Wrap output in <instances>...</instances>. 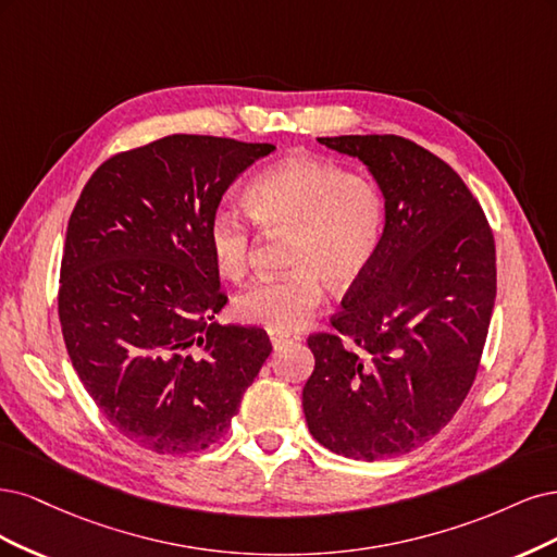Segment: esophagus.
I'll use <instances>...</instances> for the list:
<instances>
[{
    "mask_svg": "<svg viewBox=\"0 0 557 557\" xmlns=\"http://www.w3.org/2000/svg\"><path fill=\"white\" fill-rule=\"evenodd\" d=\"M296 339H300L298 335H286V333H271V343L275 349L289 345V343H296Z\"/></svg>",
    "mask_w": 557,
    "mask_h": 557,
    "instance_id": "obj_1",
    "label": "esophagus"
}]
</instances>
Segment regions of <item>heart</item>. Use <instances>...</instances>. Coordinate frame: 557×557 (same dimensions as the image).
<instances>
[{"instance_id": "heart-1", "label": "heart", "mask_w": 557, "mask_h": 557, "mask_svg": "<svg viewBox=\"0 0 557 557\" xmlns=\"http://www.w3.org/2000/svg\"><path fill=\"white\" fill-rule=\"evenodd\" d=\"M245 210L271 236H289L292 275L263 280L236 298V314L273 333L300 329L324 300V282L345 292L380 255L386 199L372 177L319 157H289L259 173L245 191ZM208 245L218 273L240 280L252 236L233 212L214 214Z\"/></svg>"}]
</instances>
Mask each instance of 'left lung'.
I'll list each match as a JSON object with an SVG mask.
<instances>
[{
	"label": "left lung",
	"instance_id": "obj_1",
	"mask_svg": "<svg viewBox=\"0 0 557 557\" xmlns=\"http://www.w3.org/2000/svg\"><path fill=\"white\" fill-rule=\"evenodd\" d=\"M363 161L386 199V231L366 277L310 335L302 388L312 437L354 460L409 454L451 421L476 376L495 308V243L460 175L400 136L317 138Z\"/></svg>",
	"mask_w": 557,
	"mask_h": 557
}]
</instances>
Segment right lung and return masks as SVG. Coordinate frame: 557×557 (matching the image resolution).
<instances>
[{"mask_svg": "<svg viewBox=\"0 0 557 557\" xmlns=\"http://www.w3.org/2000/svg\"><path fill=\"white\" fill-rule=\"evenodd\" d=\"M268 143L173 134L111 157L71 212L60 324L101 414L157 454L218 442L273 351L263 329L220 326L226 296L208 228Z\"/></svg>", "mask_w": 557, "mask_h": 557, "instance_id": "1", "label": "right lung"}]
</instances>
